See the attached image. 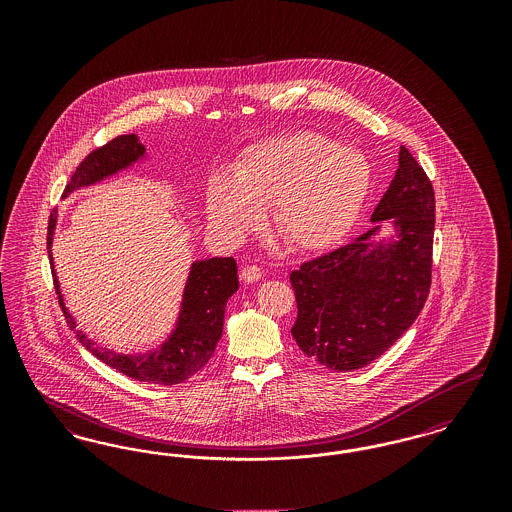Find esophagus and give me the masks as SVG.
I'll return each mask as SVG.
<instances>
[{"label":"esophagus","instance_id":"34e87169","mask_svg":"<svg viewBox=\"0 0 512 512\" xmlns=\"http://www.w3.org/2000/svg\"><path fill=\"white\" fill-rule=\"evenodd\" d=\"M242 280H244L245 284H255V282H259L261 280V268L255 267V265H251V267L242 268Z\"/></svg>","mask_w":512,"mask_h":512}]
</instances>
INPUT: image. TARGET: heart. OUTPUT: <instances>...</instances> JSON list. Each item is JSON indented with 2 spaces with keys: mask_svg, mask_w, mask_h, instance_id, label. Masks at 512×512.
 Masks as SVG:
<instances>
[{
  "mask_svg": "<svg viewBox=\"0 0 512 512\" xmlns=\"http://www.w3.org/2000/svg\"><path fill=\"white\" fill-rule=\"evenodd\" d=\"M370 186V165L353 147L315 132L261 140L245 149L234 176L209 178L205 211L226 240L259 228L272 207V226L293 251L318 253L343 240Z\"/></svg>",
  "mask_w": 512,
  "mask_h": 512,
  "instance_id": "obj_1",
  "label": "heart"
}]
</instances>
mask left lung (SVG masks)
Segmentation results:
<instances>
[{
  "mask_svg": "<svg viewBox=\"0 0 512 512\" xmlns=\"http://www.w3.org/2000/svg\"><path fill=\"white\" fill-rule=\"evenodd\" d=\"M351 244L290 274L292 336L318 365L351 372L388 351L422 311L432 280L434 188L407 147L372 217Z\"/></svg>",
  "mask_w": 512,
  "mask_h": 512,
  "instance_id": "left-lung-1",
  "label": "left lung"
}]
</instances>
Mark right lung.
Returning <instances> with one entry per match:
<instances>
[{
  "label": "right lung",
  "mask_w": 512,
  "mask_h": 512,
  "mask_svg": "<svg viewBox=\"0 0 512 512\" xmlns=\"http://www.w3.org/2000/svg\"><path fill=\"white\" fill-rule=\"evenodd\" d=\"M146 146L136 134H126L111 140L107 146L92 151L74 171L71 182L67 184L63 199L82 188L96 186L99 182L132 169L136 163H146ZM59 220V211L55 209L49 217L48 251L55 290L59 295L61 309L67 318V324L76 332L78 341L99 361L111 368H117L124 376L138 382L174 386L197 374L215 353V347L222 336L224 311L228 299L238 292V265L232 257H211L199 259L190 265V272L182 290L180 309L176 322L167 338L155 349L146 353H122L107 345L92 340L86 332L78 330L76 318L65 305V295L61 292V282L55 272L51 245L55 238V228Z\"/></svg>",
  "instance_id": "right-lung-1"
}]
</instances>
